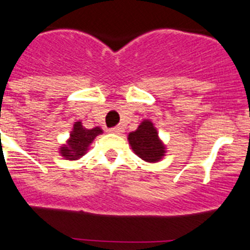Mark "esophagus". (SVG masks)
I'll use <instances>...</instances> for the list:
<instances>
[{
  "mask_svg": "<svg viewBox=\"0 0 250 250\" xmlns=\"http://www.w3.org/2000/svg\"><path fill=\"white\" fill-rule=\"evenodd\" d=\"M108 132L114 133V134H121V133H123V128H122V127H113V128H109Z\"/></svg>",
  "mask_w": 250,
  "mask_h": 250,
  "instance_id": "1",
  "label": "esophagus"
}]
</instances>
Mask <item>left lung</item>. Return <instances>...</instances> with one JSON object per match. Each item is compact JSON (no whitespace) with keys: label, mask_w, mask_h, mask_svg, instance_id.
Here are the masks:
<instances>
[{"label":"left lung","mask_w":250,"mask_h":250,"mask_svg":"<svg viewBox=\"0 0 250 250\" xmlns=\"http://www.w3.org/2000/svg\"><path fill=\"white\" fill-rule=\"evenodd\" d=\"M128 142L134 153L146 163H158L165 157L167 148L154 123L149 120L142 121L134 132L128 134Z\"/></svg>","instance_id":"obj_1"}]
</instances>
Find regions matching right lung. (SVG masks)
<instances>
[{"label":"right lung","mask_w":250,"mask_h":250,"mask_svg":"<svg viewBox=\"0 0 250 250\" xmlns=\"http://www.w3.org/2000/svg\"><path fill=\"white\" fill-rule=\"evenodd\" d=\"M104 130L100 127H95L92 129H87L83 125V123H74L72 130L70 132V137L65 144L59 148V153L65 160H78L83 158L88 150V146L97 136L102 134Z\"/></svg>","instance_id":"obj_1"}]
</instances>
